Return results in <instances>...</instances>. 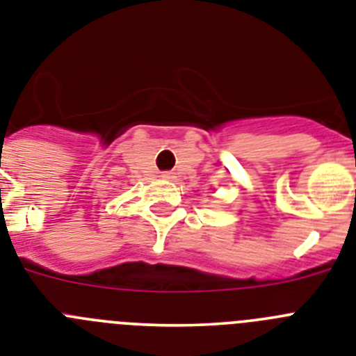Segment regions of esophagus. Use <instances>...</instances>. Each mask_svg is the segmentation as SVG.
Masks as SVG:
<instances>
[{
	"label": "esophagus",
	"mask_w": 356,
	"mask_h": 356,
	"mask_svg": "<svg viewBox=\"0 0 356 356\" xmlns=\"http://www.w3.org/2000/svg\"><path fill=\"white\" fill-rule=\"evenodd\" d=\"M163 177H165V179H174V174H172V172H165V174H163Z\"/></svg>",
	"instance_id": "obj_1"
}]
</instances>
